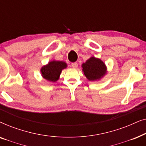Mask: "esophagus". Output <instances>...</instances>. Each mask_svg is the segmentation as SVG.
Masks as SVG:
<instances>
[{
  "label": "esophagus",
  "mask_w": 146,
  "mask_h": 146,
  "mask_svg": "<svg viewBox=\"0 0 146 146\" xmlns=\"http://www.w3.org/2000/svg\"><path fill=\"white\" fill-rule=\"evenodd\" d=\"M71 66H72L74 68H76L78 67V63L77 62H73L71 64Z\"/></svg>",
  "instance_id": "34e87169"
}]
</instances>
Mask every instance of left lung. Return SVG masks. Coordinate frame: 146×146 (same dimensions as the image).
Here are the masks:
<instances>
[{
  "label": "left lung",
  "instance_id": "obj_1",
  "mask_svg": "<svg viewBox=\"0 0 146 146\" xmlns=\"http://www.w3.org/2000/svg\"><path fill=\"white\" fill-rule=\"evenodd\" d=\"M82 71L90 81L101 79L106 74V66L100 59L91 57L82 65Z\"/></svg>",
  "mask_w": 146,
  "mask_h": 146
}]
</instances>
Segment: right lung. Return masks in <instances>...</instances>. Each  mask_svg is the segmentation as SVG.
I'll return each instance as SVG.
<instances>
[{
    "instance_id": "right-lung-1",
    "label": "right lung",
    "mask_w": 146,
    "mask_h": 146,
    "mask_svg": "<svg viewBox=\"0 0 146 146\" xmlns=\"http://www.w3.org/2000/svg\"><path fill=\"white\" fill-rule=\"evenodd\" d=\"M67 67V64L63 61L53 60L42 67V76L50 82H56L63 69Z\"/></svg>"
}]
</instances>
